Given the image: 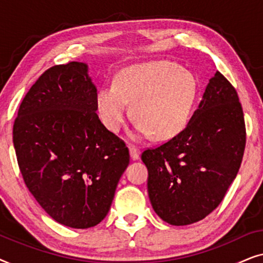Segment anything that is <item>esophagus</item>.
<instances>
[{
	"label": "esophagus",
	"mask_w": 263,
	"mask_h": 263,
	"mask_svg": "<svg viewBox=\"0 0 263 263\" xmlns=\"http://www.w3.org/2000/svg\"><path fill=\"white\" fill-rule=\"evenodd\" d=\"M129 151H130V156L134 160L139 159L140 157V149L139 147H136L135 145H129Z\"/></svg>",
	"instance_id": "obj_1"
}]
</instances>
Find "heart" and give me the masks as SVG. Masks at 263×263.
<instances>
[{"mask_svg":"<svg viewBox=\"0 0 263 263\" xmlns=\"http://www.w3.org/2000/svg\"><path fill=\"white\" fill-rule=\"evenodd\" d=\"M196 93L190 71L174 63L151 62L122 70L114 85L100 89L98 110L104 124L116 133L129 117L128 102L139 136L152 133L157 140H166L188 124Z\"/></svg>","mask_w":263,"mask_h":263,"instance_id":"1","label":"heart"}]
</instances>
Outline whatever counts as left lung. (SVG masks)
<instances>
[{
  "instance_id": "1",
  "label": "left lung",
  "mask_w": 263,
  "mask_h": 263,
  "mask_svg": "<svg viewBox=\"0 0 263 263\" xmlns=\"http://www.w3.org/2000/svg\"><path fill=\"white\" fill-rule=\"evenodd\" d=\"M246 142L238 95L217 71L186 127L141 154L156 213L176 226L206 218L220 204L238 174Z\"/></svg>"
}]
</instances>
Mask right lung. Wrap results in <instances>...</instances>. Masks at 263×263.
Segmentation results:
<instances>
[{
  "label": "right lung",
  "mask_w": 263,
  "mask_h": 263,
  "mask_svg": "<svg viewBox=\"0 0 263 263\" xmlns=\"http://www.w3.org/2000/svg\"><path fill=\"white\" fill-rule=\"evenodd\" d=\"M97 109L87 66L57 64L32 85L13 125L25 184L53 220L73 229L92 228L106 217L130 159Z\"/></svg>",
  "instance_id": "1"
}]
</instances>
